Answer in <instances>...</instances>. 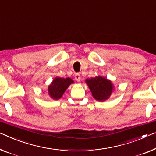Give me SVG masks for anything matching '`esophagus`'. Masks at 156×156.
I'll return each instance as SVG.
<instances>
[{
  "label": "esophagus",
  "mask_w": 156,
  "mask_h": 156,
  "mask_svg": "<svg viewBox=\"0 0 156 156\" xmlns=\"http://www.w3.org/2000/svg\"><path fill=\"white\" fill-rule=\"evenodd\" d=\"M75 79H76V81H80V79H81V77H80V73H77L75 75Z\"/></svg>",
  "instance_id": "34e87169"
}]
</instances>
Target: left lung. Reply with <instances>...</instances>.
<instances>
[{
    "label": "left lung",
    "instance_id": "obj_1",
    "mask_svg": "<svg viewBox=\"0 0 156 156\" xmlns=\"http://www.w3.org/2000/svg\"><path fill=\"white\" fill-rule=\"evenodd\" d=\"M92 96L98 101H104L109 98L113 90V85L110 80L101 76L86 80Z\"/></svg>",
    "mask_w": 156,
    "mask_h": 156
}]
</instances>
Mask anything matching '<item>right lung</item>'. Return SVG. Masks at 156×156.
I'll return each mask as SVG.
<instances>
[{
  "mask_svg": "<svg viewBox=\"0 0 156 156\" xmlns=\"http://www.w3.org/2000/svg\"><path fill=\"white\" fill-rule=\"evenodd\" d=\"M73 83V81L70 78H56L48 87L49 94L53 99H59L62 97L65 90Z\"/></svg>",
  "mask_w": 156,
  "mask_h": 156,
  "instance_id": "obj_1",
  "label": "right lung"
}]
</instances>
